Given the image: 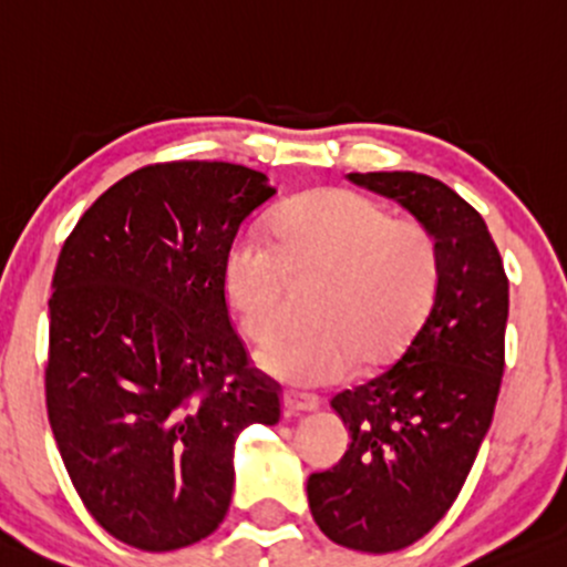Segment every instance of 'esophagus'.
Here are the masks:
<instances>
[{
	"label": "esophagus",
	"mask_w": 567,
	"mask_h": 567,
	"mask_svg": "<svg viewBox=\"0 0 567 567\" xmlns=\"http://www.w3.org/2000/svg\"><path fill=\"white\" fill-rule=\"evenodd\" d=\"M282 404H285V414H288V417H292V414L313 412V409L319 406V395L301 393V391H285Z\"/></svg>",
	"instance_id": "esophagus-1"
}]
</instances>
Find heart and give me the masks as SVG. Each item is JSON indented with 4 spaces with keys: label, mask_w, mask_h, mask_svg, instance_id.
Listing matches in <instances>:
<instances>
[{
    "label": "heart",
    "mask_w": 567,
    "mask_h": 567,
    "mask_svg": "<svg viewBox=\"0 0 567 567\" xmlns=\"http://www.w3.org/2000/svg\"><path fill=\"white\" fill-rule=\"evenodd\" d=\"M224 296L248 338L277 330L292 282L317 285L311 322L258 351V364L292 385L340 383L391 361L409 343L439 285V243L417 216H388L372 197L313 189L279 210L275 243L243 235L224 256Z\"/></svg>",
    "instance_id": "obj_1"
}]
</instances>
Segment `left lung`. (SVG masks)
<instances>
[{
	"instance_id": "left-lung-1",
	"label": "left lung",
	"mask_w": 567,
	"mask_h": 567,
	"mask_svg": "<svg viewBox=\"0 0 567 567\" xmlns=\"http://www.w3.org/2000/svg\"><path fill=\"white\" fill-rule=\"evenodd\" d=\"M431 227L439 285L399 361L332 409L351 433L332 470L311 473L313 520L340 547L404 549L449 513L494 417L504 372L509 279L483 216L425 174H349Z\"/></svg>"
}]
</instances>
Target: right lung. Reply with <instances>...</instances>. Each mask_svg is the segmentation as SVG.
Listing matches in <instances>:
<instances>
[{"label":"right lung","instance_id":"obj_1","mask_svg":"<svg viewBox=\"0 0 567 567\" xmlns=\"http://www.w3.org/2000/svg\"><path fill=\"white\" fill-rule=\"evenodd\" d=\"M271 195L266 174L237 163H150L102 193L60 250L47 417L89 515L128 547L214 534L235 439L282 414L221 279L243 221Z\"/></svg>","mask_w":567,"mask_h":567}]
</instances>
